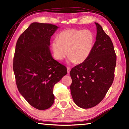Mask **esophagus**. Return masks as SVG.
Wrapping results in <instances>:
<instances>
[{
    "label": "esophagus",
    "instance_id": "esophagus-1",
    "mask_svg": "<svg viewBox=\"0 0 129 129\" xmlns=\"http://www.w3.org/2000/svg\"><path fill=\"white\" fill-rule=\"evenodd\" d=\"M67 73L69 74L70 72V71H71V68L70 67H67Z\"/></svg>",
    "mask_w": 129,
    "mask_h": 129
}]
</instances>
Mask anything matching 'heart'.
<instances>
[{
  "label": "heart",
  "mask_w": 129,
  "mask_h": 129,
  "mask_svg": "<svg viewBox=\"0 0 129 129\" xmlns=\"http://www.w3.org/2000/svg\"><path fill=\"white\" fill-rule=\"evenodd\" d=\"M94 40L93 33L89 30H63L58 34V39H54L52 41L53 56L56 59L61 61L68 54L71 63H81L89 56Z\"/></svg>",
  "instance_id": "1"
}]
</instances>
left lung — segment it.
I'll return each mask as SVG.
<instances>
[{
    "label": "left lung",
    "mask_w": 129,
    "mask_h": 129,
    "mask_svg": "<svg viewBox=\"0 0 129 129\" xmlns=\"http://www.w3.org/2000/svg\"><path fill=\"white\" fill-rule=\"evenodd\" d=\"M95 23L96 41L89 56L70 71L71 95L75 104L83 109L95 107L104 99L113 82L116 63L110 37Z\"/></svg>",
    "instance_id": "8db88e82"
}]
</instances>
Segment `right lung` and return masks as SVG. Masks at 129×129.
<instances>
[{
	"label": "right lung",
	"mask_w": 129,
	"mask_h": 129,
	"mask_svg": "<svg viewBox=\"0 0 129 129\" xmlns=\"http://www.w3.org/2000/svg\"><path fill=\"white\" fill-rule=\"evenodd\" d=\"M58 28L33 22L16 44L13 70L17 87L26 101L39 110L52 106L54 85L67 74L66 67L53 58L49 48L51 36Z\"/></svg>",
	"instance_id": "1"
}]
</instances>
